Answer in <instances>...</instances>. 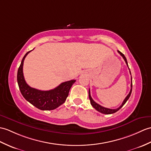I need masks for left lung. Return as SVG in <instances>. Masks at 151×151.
Segmentation results:
<instances>
[{"label": "left lung", "instance_id": "8db88e82", "mask_svg": "<svg viewBox=\"0 0 151 151\" xmlns=\"http://www.w3.org/2000/svg\"><path fill=\"white\" fill-rule=\"evenodd\" d=\"M118 52H119V54H120V55L122 56V57H123V58L124 59V60L125 61V63L126 64H127V65L128 66V64H127V59H126L125 57L124 56V55L122 53V52H121L120 51H118ZM129 68V66H128ZM130 74L131 75V71H130ZM131 90H130V92H129V93L128 94V95L126 96L125 99H124L123 103L122 104L121 106L119 107L117 109H109V108H106V107H102L100 105L98 104L97 103H96L95 101H94L93 99L91 98V93H90V89L89 90V100H90V102H91V106L95 109L96 110H97L99 112H100V113H103V114H113V113H116V112H117L119 109H120L124 106V105L126 103V101H127L128 100V99H129V97H130L131 96V94L132 93V76H131Z\"/></svg>", "mask_w": 151, "mask_h": 151}]
</instances>
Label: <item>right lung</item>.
I'll use <instances>...</instances> for the list:
<instances>
[{"instance_id": "add662e5", "label": "right lung", "mask_w": 151, "mask_h": 151, "mask_svg": "<svg viewBox=\"0 0 151 151\" xmlns=\"http://www.w3.org/2000/svg\"><path fill=\"white\" fill-rule=\"evenodd\" d=\"M30 51L24 55L17 72V82L20 91L24 99L35 107L43 111L53 110L65 102L69 90L76 80L63 82L56 88L49 91H41L31 87L26 82L23 74L24 59Z\"/></svg>"}]
</instances>
